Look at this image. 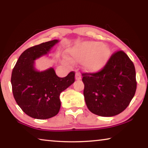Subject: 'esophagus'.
Listing matches in <instances>:
<instances>
[{
  "instance_id": "esophagus-1",
  "label": "esophagus",
  "mask_w": 148,
  "mask_h": 148,
  "mask_svg": "<svg viewBox=\"0 0 148 148\" xmlns=\"http://www.w3.org/2000/svg\"><path fill=\"white\" fill-rule=\"evenodd\" d=\"M75 78H76V79H77V80H79V79H80L82 78L81 74L79 73V72H77L76 73V76H75Z\"/></svg>"
}]
</instances>
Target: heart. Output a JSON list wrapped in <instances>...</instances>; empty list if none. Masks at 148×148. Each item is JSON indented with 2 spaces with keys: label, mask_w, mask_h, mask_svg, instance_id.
Here are the masks:
<instances>
[{
  "label": "heart",
  "mask_w": 148,
  "mask_h": 148,
  "mask_svg": "<svg viewBox=\"0 0 148 148\" xmlns=\"http://www.w3.org/2000/svg\"><path fill=\"white\" fill-rule=\"evenodd\" d=\"M68 53L73 61H84L83 67L86 71L95 73L106 65L111 56V50L101 42L87 41L69 49Z\"/></svg>",
  "instance_id": "obj_1"
}]
</instances>
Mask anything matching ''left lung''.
<instances>
[{"label": "left lung", "instance_id": "8db88e82", "mask_svg": "<svg viewBox=\"0 0 148 148\" xmlns=\"http://www.w3.org/2000/svg\"><path fill=\"white\" fill-rule=\"evenodd\" d=\"M84 95L88 109L101 116H112L130 104L136 90L135 67L123 51L112 54L95 73H83Z\"/></svg>", "mask_w": 148, "mask_h": 148}]
</instances>
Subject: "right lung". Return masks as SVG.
<instances>
[{"mask_svg":"<svg viewBox=\"0 0 148 148\" xmlns=\"http://www.w3.org/2000/svg\"><path fill=\"white\" fill-rule=\"evenodd\" d=\"M58 42L54 39L26 49L12 72L14 97L22 111L32 118L47 119L57 115L60 108V93L75 81L74 72L60 78L53 68L42 72L35 69V60L47 55Z\"/></svg>","mask_w":148,"mask_h":148,"instance_id":"obj_1","label":"right lung"}]
</instances>
